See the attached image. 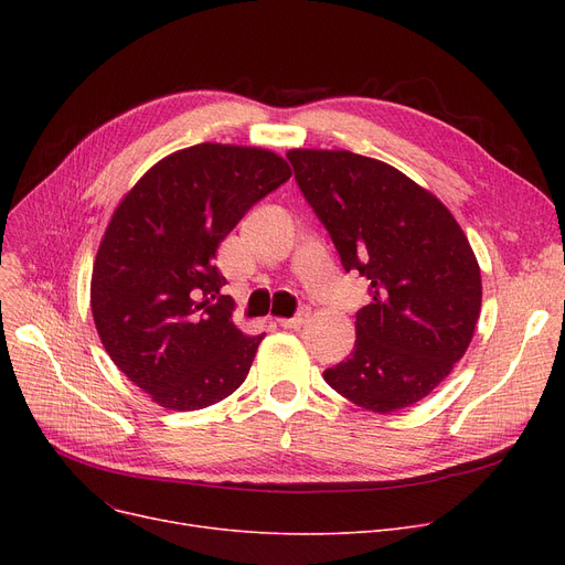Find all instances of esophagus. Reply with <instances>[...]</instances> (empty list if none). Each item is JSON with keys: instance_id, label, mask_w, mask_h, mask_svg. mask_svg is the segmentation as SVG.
Instances as JSON below:
<instances>
[{"instance_id": "obj_1", "label": "esophagus", "mask_w": 565, "mask_h": 565, "mask_svg": "<svg viewBox=\"0 0 565 565\" xmlns=\"http://www.w3.org/2000/svg\"><path fill=\"white\" fill-rule=\"evenodd\" d=\"M309 316H311V311L302 309L298 316H292V318H279V324H281V328H288V330H298V328H302L305 322H309Z\"/></svg>"}]
</instances>
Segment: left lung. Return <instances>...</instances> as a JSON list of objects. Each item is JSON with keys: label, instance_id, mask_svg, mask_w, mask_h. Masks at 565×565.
<instances>
[{"label": "left lung", "instance_id": "8db88e82", "mask_svg": "<svg viewBox=\"0 0 565 565\" xmlns=\"http://www.w3.org/2000/svg\"><path fill=\"white\" fill-rule=\"evenodd\" d=\"M345 273L371 281L350 358L322 373L343 398L390 414L454 371L481 313V270L435 194L387 162L350 151L286 153Z\"/></svg>", "mask_w": 565, "mask_h": 565}]
</instances>
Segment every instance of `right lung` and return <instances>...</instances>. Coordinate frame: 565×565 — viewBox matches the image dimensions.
I'll use <instances>...</instances> for the list:
<instances>
[{"instance_id": "1", "label": "right lung", "mask_w": 565, "mask_h": 565, "mask_svg": "<svg viewBox=\"0 0 565 565\" xmlns=\"http://www.w3.org/2000/svg\"><path fill=\"white\" fill-rule=\"evenodd\" d=\"M288 178L273 151L205 141L162 158L116 205L94 263V322L111 362L158 405L203 409L245 382L265 334L233 324L215 254Z\"/></svg>"}]
</instances>
